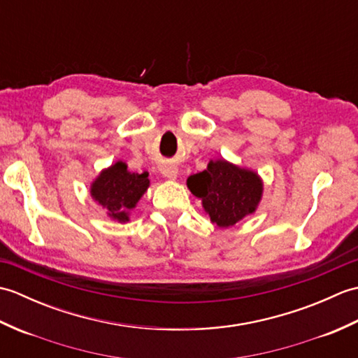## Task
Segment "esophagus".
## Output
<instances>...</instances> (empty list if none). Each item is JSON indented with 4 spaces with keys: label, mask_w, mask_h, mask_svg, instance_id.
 I'll use <instances>...</instances> for the list:
<instances>
[{
    "label": "esophagus",
    "mask_w": 358,
    "mask_h": 358,
    "mask_svg": "<svg viewBox=\"0 0 358 358\" xmlns=\"http://www.w3.org/2000/svg\"><path fill=\"white\" fill-rule=\"evenodd\" d=\"M159 172H162L163 177L169 178V180H175V178H177V175H178V169L172 164L162 166V167H159Z\"/></svg>",
    "instance_id": "esophagus-1"
}]
</instances>
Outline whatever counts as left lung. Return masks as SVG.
I'll use <instances>...</instances> for the list:
<instances>
[{"mask_svg": "<svg viewBox=\"0 0 358 358\" xmlns=\"http://www.w3.org/2000/svg\"><path fill=\"white\" fill-rule=\"evenodd\" d=\"M187 187L201 199L210 222L220 227L234 226L252 214L263 194V183L255 172L224 159L210 162L203 172L191 175Z\"/></svg>", "mask_w": 358, "mask_h": 358, "instance_id": "left-lung-1", "label": "left lung"}]
</instances>
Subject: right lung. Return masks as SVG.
Returning a JSON list of instances; mask_svg holds the SVG:
<instances>
[{
  "label": "right lung",
  "instance_id": "add662e5",
  "mask_svg": "<svg viewBox=\"0 0 358 358\" xmlns=\"http://www.w3.org/2000/svg\"><path fill=\"white\" fill-rule=\"evenodd\" d=\"M148 172H129L123 162L104 169L90 186V195L95 201L108 209V215L120 223L129 222V210L148 191Z\"/></svg>",
  "mask_w": 358,
  "mask_h": 358
}]
</instances>
